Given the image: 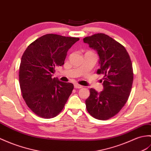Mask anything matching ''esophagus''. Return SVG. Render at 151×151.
I'll return each instance as SVG.
<instances>
[{
    "label": "esophagus",
    "instance_id": "34e87169",
    "mask_svg": "<svg viewBox=\"0 0 151 151\" xmlns=\"http://www.w3.org/2000/svg\"><path fill=\"white\" fill-rule=\"evenodd\" d=\"M74 87H75V88H76V89H81V88H82V86H80V85H79V84H78V83H75V85H74Z\"/></svg>",
    "mask_w": 151,
    "mask_h": 151
}]
</instances>
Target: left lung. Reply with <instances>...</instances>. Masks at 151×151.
I'll return each instance as SVG.
<instances>
[{"mask_svg": "<svg viewBox=\"0 0 151 151\" xmlns=\"http://www.w3.org/2000/svg\"><path fill=\"white\" fill-rule=\"evenodd\" d=\"M83 42L97 51L100 66L97 73L104 75L102 91L90 89L87 110L94 118L108 120L119 113L130 95L133 82L131 58L123 45L106 34L85 37Z\"/></svg>", "mask_w": 151, "mask_h": 151, "instance_id": "obj_1", "label": "left lung"}]
</instances>
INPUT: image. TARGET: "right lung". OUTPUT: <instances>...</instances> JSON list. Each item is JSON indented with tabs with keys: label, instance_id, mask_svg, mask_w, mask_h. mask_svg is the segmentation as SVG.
I'll return each mask as SVG.
<instances>
[{
	"label": "right lung",
	"instance_id": "add662e5",
	"mask_svg": "<svg viewBox=\"0 0 151 151\" xmlns=\"http://www.w3.org/2000/svg\"><path fill=\"white\" fill-rule=\"evenodd\" d=\"M79 38L47 34L27 47L21 58L19 83L22 97L38 116L52 118L64 109L74 86L52 76L64 64L69 49Z\"/></svg>",
	"mask_w": 151,
	"mask_h": 151
}]
</instances>
